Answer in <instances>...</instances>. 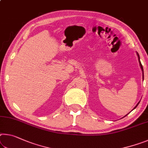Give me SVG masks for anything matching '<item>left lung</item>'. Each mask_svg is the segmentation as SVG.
Segmentation results:
<instances>
[{
    "label": "left lung",
    "instance_id": "left-lung-1",
    "mask_svg": "<svg viewBox=\"0 0 148 148\" xmlns=\"http://www.w3.org/2000/svg\"><path fill=\"white\" fill-rule=\"evenodd\" d=\"M137 53V55H138V60H139V63H140V68H141V69H142V72H143V79H144V70H143V66H142V64H141V62H140V56H139V54H138V53ZM139 103H140V102L138 103L136 105L135 107L133 109H134L135 108H136V107L138 106V104H139ZM127 114H126V115H127ZM126 115H125V116H126Z\"/></svg>",
    "mask_w": 148,
    "mask_h": 148
}]
</instances>
